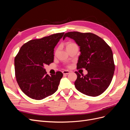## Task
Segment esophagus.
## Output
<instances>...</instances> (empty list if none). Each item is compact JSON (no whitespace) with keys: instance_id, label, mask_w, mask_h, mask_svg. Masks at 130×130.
<instances>
[{"instance_id":"esophagus-1","label":"esophagus","mask_w":130,"mask_h":130,"mask_svg":"<svg viewBox=\"0 0 130 130\" xmlns=\"http://www.w3.org/2000/svg\"><path fill=\"white\" fill-rule=\"evenodd\" d=\"M62 73H63V74L64 75H66V74L67 75V74L70 73V72L68 71V70H63V71L62 72Z\"/></svg>"}]
</instances>
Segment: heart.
<instances>
[{
	"label": "heart",
	"mask_w": 130,
	"mask_h": 130,
	"mask_svg": "<svg viewBox=\"0 0 130 130\" xmlns=\"http://www.w3.org/2000/svg\"><path fill=\"white\" fill-rule=\"evenodd\" d=\"M75 44V43H72V42H67V44H66V48H67V49H68L69 48H70V47H71L72 46H73V45H74ZM56 52H57V50H56V52H55V54L56 53Z\"/></svg>",
	"instance_id": "obj_1"
}]
</instances>
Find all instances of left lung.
<instances>
[{
  "instance_id": "1",
  "label": "left lung",
  "mask_w": 130,
  "mask_h": 130,
  "mask_svg": "<svg viewBox=\"0 0 130 130\" xmlns=\"http://www.w3.org/2000/svg\"><path fill=\"white\" fill-rule=\"evenodd\" d=\"M72 38L80 46L77 69L85 68L88 74L77 72L75 86L85 95L96 96L103 93L112 81L115 65L112 51L106 42L97 35L77 31L66 33L63 37Z\"/></svg>"
}]
</instances>
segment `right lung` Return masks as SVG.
I'll list each match as a JSON object with an SVG mask.
<instances>
[{"label": "right lung", "instance_id": "obj_1", "mask_svg": "<svg viewBox=\"0 0 130 130\" xmlns=\"http://www.w3.org/2000/svg\"><path fill=\"white\" fill-rule=\"evenodd\" d=\"M64 34L30 40L22 45L15 57L17 82L22 92L31 99L42 100L57 90L62 73L57 72L50 76L44 66L54 62V49Z\"/></svg>", "mask_w": 130, "mask_h": 130}]
</instances>
